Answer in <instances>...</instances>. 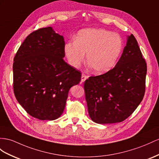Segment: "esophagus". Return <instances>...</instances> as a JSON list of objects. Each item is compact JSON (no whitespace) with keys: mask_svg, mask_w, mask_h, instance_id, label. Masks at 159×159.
<instances>
[{"mask_svg":"<svg viewBox=\"0 0 159 159\" xmlns=\"http://www.w3.org/2000/svg\"><path fill=\"white\" fill-rule=\"evenodd\" d=\"M87 76L85 75L84 74V73H83V74H82V76H81V81H80V83H81V84L83 83L84 82V81H85V80L87 79Z\"/></svg>","mask_w":159,"mask_h":159,"instance_id":"esophagus-1","label":"esophagus"}]
</instances>
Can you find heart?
<instances>
[{
    "mask_svg": "<svg viewBox=\"0 0 159 159\" xmlns=\"http://www.w3.org/2000/svg\"><path fill=\"white\" fill-rule=\"evenodd\" d=\"M123 50L120 36L103 29L81 30L75 41L64 46V52L69 64L80 67L85 60L96 74H103L116 66Z\"/></svg>",
    "mask_w": 159,
    "mask_h": 159,
    "instance_id": "1",
    "label": "heart"
}]
</instances>
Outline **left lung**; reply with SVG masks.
Returning <instances> with one entry per match:
<instances>
[{
	"label": "left lung",
	"mask_w": 159,
	"mask_h": 159,
	"mask_svg": "<svg viewBox=\"0 0 159 159\" xmlns=\"http://www.w3.org/2000/svg\"><path fill=\"white\" fill-rule=\"evenodd\" d=\"M146 71V62L137 41L130 35L115 67L84 81L85 98L91 119L103 124L127 119L143 99Z\"/></svg>",
	"instance_id": "left-lung-1"
}]
</instances>
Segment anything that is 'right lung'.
<instances>
[{"label": "right lung", "instance_id": "add662e5", "mask_svg": "<svg viewBox=\"0 0 159 159\" xmlns=\"http://www.w3.org/2000/svg\"><path fill=\"white\" fill-rule=\"evenodd\" d=\"M62 35L51 27L31 33L14 58L13 90L16 99L32 117L54 120L62 115L68 91L78 84L81 73L64 60Z\"/></svg>", "mask_w": 159, "mask_h": 159}]
</instances>
